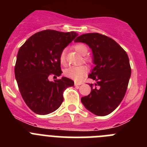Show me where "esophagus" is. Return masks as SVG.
<instances>
[{"instance_id":"esophagus-1","label":"esophagus","mask_w":147,"mask_h":147,"mask_svg":"<svg viewBox=\"0 0 147 147\" xmlns=\"http://www.w3.org/2000/svg\"><path fill=\"white\" fill-rule=\"evenodd\" d=\"M82 82H75V86H80V85L82 84Z\"/></svg>"}]
</instances>
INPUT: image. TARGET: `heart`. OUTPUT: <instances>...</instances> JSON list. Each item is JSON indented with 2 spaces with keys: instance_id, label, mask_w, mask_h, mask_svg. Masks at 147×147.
Returning <instances> with one entry per match:
<instances>
[{
  "instance_id": "obj_1",
  "label": "heart",
  "mask_w": 147,
  "mask_h": 147,
  "mask_svg": "<svg viewBox=\"0 0 147 147\" xmlns=\"http://www.w3.org/2000/svg\"><path fill=\"white\" fill-rule=\"evenodd\" d=\"M76 51L79 53L80 55H84L83 60L86 63H91L92 60L90 57L87 56L88 52V48L84 43H78L72 46ZM60 62L63 66H65L66 63V50H63L60 54ZM87 72V69L85 66H71V67L66 69L64 71V75L67 78H69L75 81H81L84 76H86Z\"/></svg>"
}]
</instances>
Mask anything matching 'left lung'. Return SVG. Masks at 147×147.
Here are the masks:
<instances>
[{
	"mask_svg": "<svg viewBox=\"0 0 147 147\" xmlns=\"http://www.w3.org/2000/svg\"><path fill=\"white\" fill-rule=\"evenodd\" d=\"M76 42L86 43L93 54V68L89 78L91 92L81 98L85 108L97 116L113 112L125 96L131 76L129 59L125 51L111 38L98 33L79 36Z\"/></svg>",
	"mask_w": 147,
	"mask_h": 147,
	"instance_id": "obj_1",
	"label": "left lung"
}]
</instances>
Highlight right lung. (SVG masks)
I'll use <instances>...</instances> for the list:
<instances>
[{"label": "right lung", "instance_id": "add662e5", "mask_svg": "<svg viewBox=\"0 0 147 147\" xmlns=\"http://www.w3.org/2000/svg\"><path fill=\"white\" fill-rule=\"evenodd\" d=\"M78 36L76 32L45 30L31 36L21 46L15 66V76L22 98L34 113L45 115L56 111L63 101L64 90L72 87V80L58 77L60 54Z\"/></svg>", "mask_w": 147, "mask_h": 147}]
</instances>
